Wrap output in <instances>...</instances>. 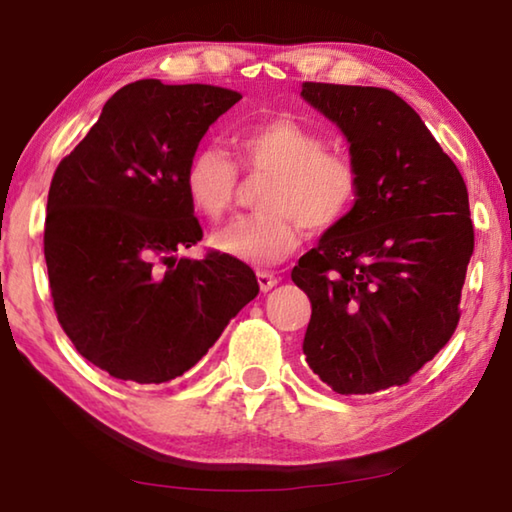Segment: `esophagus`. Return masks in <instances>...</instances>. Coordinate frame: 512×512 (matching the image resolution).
Masks as SVG:
<instances>
[{"label":"esophagus","instance_id":"esophagus-1","mask_svg":"<svg viewBox=\"0 0 512 512\" xmlns=\"http://www.w3.org/2000/svg\"><path fill=\"white\" fill-rule=\"evenodd\" d=\"M257 282H259V289L264 293L271 291L277 282H280V277L275 273H268V271H257Z\"/></svg>","mask_w":512,"mask_h":512}]
</instances>
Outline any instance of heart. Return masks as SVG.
<instances>
[{
	"instance_id": "obj_1",
	"label": "heart",
	"mask_w": 512,
	"mask_h": 512,
	"mask_svg": "<svg viewBox=\"0 0 512 512\" xmlns=\"http://www.w3.org/2000/svg\"><path fill=\"white\" fill-rule=\"evenodd\" d=\"M241 169L268 176L259 194L264 212L232 221L214 246L253 266H271L300 246L302 225L327 232L348 219L361 194V171L350 155L327 151L325 137L291 117H273L237 137ZM185 189L198 214L219 221L232 210L239 167L219 146L196 151L185 169Z\"/></svg>"
}]
</instances>
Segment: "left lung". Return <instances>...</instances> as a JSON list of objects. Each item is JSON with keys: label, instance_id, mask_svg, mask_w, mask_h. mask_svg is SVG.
I'll return each mask as SVG.
<instances>
[{"label": "left lung", "instance_id": "obj_1", "mask_svg": "<svg viewBox=\"0 0 512 512\" xmlns=\"http://www.w3.org/2000/svg\"><path fill=\"white\" fill-rule=\"evenodd\" d=\"M361 171L348 219L300 257L309 368L341 395L402 386L452 339L474 250L461 171L409 103L384 88L302 83Z\"/></svg>", "mask_w": 512, "mask_h": 512}]
</instances>
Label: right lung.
Returning <instances> with one entry per match:
<instances>
[{"instance_id":"1","label":"right lung","mask_w":512,"mask_h":512,"mask_svg":"<svg viewBox=\"0 0 512 512\" xmlns=\"http://www.w3.org/2000/svg\"><path fill=\"white\" fill-rule=\"evenodd\" d=\"M241 94L144 79L112 94L51 178L45 259L60 327L110 377L167 384L257 296L248 264L210 250L185 189L198 142Z\"/></svg>"}]
</instances>
